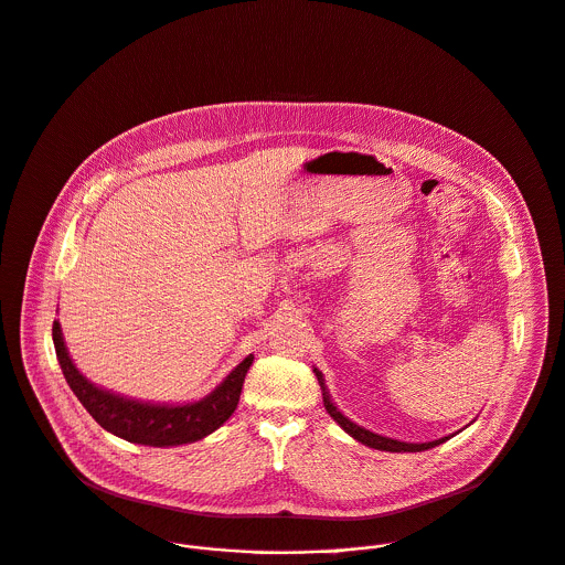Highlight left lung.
<instances>
[{
  "instance_id": "1",
  "label": "left lung",
  "mask_w": 565,
  "mask_h": 565,
  "mask_svg": "<svg viewBox=\"0 0 565 565\" xmlns=\"http://www.w3.org/2000/svg\"><path fill=\"white\" fill-rule=\"evenodd\" d=\"M312 370H315V376H317V381H319V385H321V392H323L326 412L339 423V427H341L345 434H350L356 443H361V445H365V447H370V449L392 451V454H418V451L434 449V447H438V445H443V443H447L449 438L456 436V434H451V436H445V438H438V440H431V443H403V440H394V438L374 434V431H370V429L356 425L354 420H350L343 412H339V407H337V405L332 403V398H330V392H328V387H326L323 374H321L317 367H312ZM460 431H462V429H460Z\"/></svg>"
}]
</instances>
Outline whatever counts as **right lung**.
<instances>
[{
	"label": "right lung",
	"mask_w": 565,
	"mask_h": 565,
	"mask_svg": "<svg viewBox=\"0 0 565 565\" xmlns=\"http://www.w3.org/2000/svg\"><path fill=\"white\" fill-rule=\"evenodd\" d=\"M52 341L61 372L78 403L87 409V414L105 431L145 447L191 445L220 429L237 409L246 372L250 370L255 359L253 354H248L204 398L171 405L127 398L87 381L70 359L58 321L52 323Z\"/></svg>",
	"instance_id": "right-lung-1"
}]
</instances>
